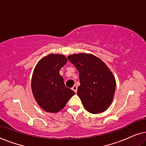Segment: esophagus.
Instances as JSON below:
<instances>
[{
    "instance_id": "34e87169",
    "label": "esophagus",
    "mask_w": 146,
    "mask_h": 146,
    "mask_svg": "<svg viewBox=\"0 0 146 146\" xmlns=\"http://www.w3.org/2000/svg\"><path fill=\"white\" fill-rule=\"evenodd\" d=\"M77 86H74L72 87V90H74L75 92V93H76L77 92Z\"/></svg>"
}]
</instances>
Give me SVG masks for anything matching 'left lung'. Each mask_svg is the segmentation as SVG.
Instances as JSON below:
<instances>
[{
  "instance_id": "obj_1",
  "label": "left lung",
  "mask_w": 146,
  "mask_h": 146,
  "mask_svg": "<svg viewBox=\"0 0 146 146\" xmlns=\"http://www.w3.org/2000/svg\"><path fill=\"white\" fill-rule=\"evenodd\" d=\"M68 58L79 72L80 85L77 94L85 109L92 113L106 110L115 90V78L110 69L92 54H72Z\"/></svg>"
}]
</instances>
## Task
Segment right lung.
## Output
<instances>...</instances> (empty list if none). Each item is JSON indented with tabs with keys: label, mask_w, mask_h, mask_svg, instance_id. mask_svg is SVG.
I'll return each mask as SVG.
<instances>
[{
	"label": "right lung",
	"mask_w": 146,
	"mask_h": 146,
	"mask_svg": "<svg viewBox=\"0 0 146 146\" xmlns=\"http://www.w3.org/2000/svg\"><path fill=\"white\" fill-rule=\"evenodd\" d=\"M66 62L64 56L52 54L42 58L34 70L31 83L34 97L40 106L48 112L61 110L75 94L66 86L59 73Z\"/></svg>",
	"instance_id": "add662e5"
}]
</instances>
